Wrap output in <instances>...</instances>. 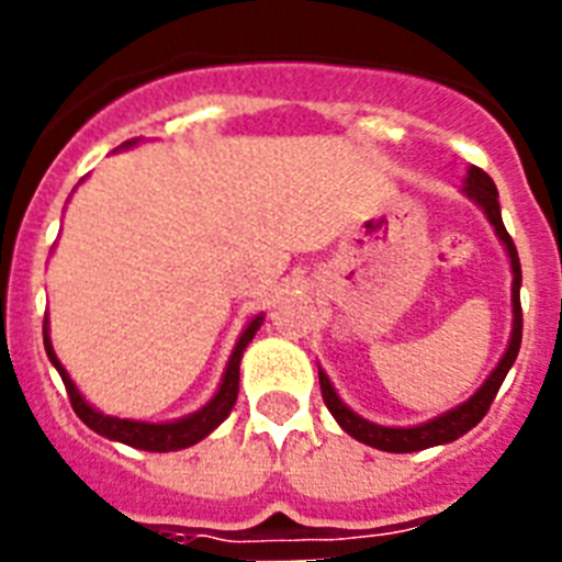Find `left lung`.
<instances>
[{"label": "left lung", "mask_w": 562, "mask_h": 562, "mask_svg": "<svg viewBox=\"0 0 562 562\" xmlns=\"http://www.w3.org/2000/svg\"><path fill=\"white\" fill-rule=\"evenodd\" d=\"M461 191H464L467 196H470V200L486 213V220H490V225L495 227V236L504 241L509 265H513V335H509V346H506L504 357H501V362L495 366V371L486 376L484 385H481L470 400L456 405V408L448 411V414L436 416V419L414 425V428H385V425H374V422L357 416L355 411H351L340 396H337V391L331 389L329 376L317 369V376H321V394H324L326 408L331 411L337 425H340L349 436H355L357 441H362V445L385 450V453H416V450L436 448V445H448V441H456L459 436H464L467 430H473L475 425L486 416L490 405H493L506 371L513 369L515 357H518L520 351V335H524V315H520V261H518V250H515L513 236L506 233L504 220H501L498 188H495V182L490 180L481 168L473 166L470 171H467V180Z\"/></svg>", "instance_id": "8db88e82"}]
</instances>
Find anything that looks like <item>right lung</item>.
Segmentation results:
<instances>
[{"label":"right lung","mask_w":562,"mask_h":562,"mask_svg":"<svg viewBox=\"0 0 562 562\" xmlns=\"http://www.w3.org/2000/svg\"><path fill=\"white\" fill-rule=\"evenodd\" d=\"M134 143L137 140H128L126 146H134ZM261 324H265V315H256L250 324H247V329L241 331L236 349H233L231 360H227V369L220 382V391L213 394V400L207 402L205 408H200L196 414H188L182 416V419H173V422L121 419V416H106L101 414V411L92 408V405L81 396V391L76 389V382L69 380L67 369L61 366L56 351H53V342H49V335H47V317H44V349H47L49 362H53V366L58 369V374H61L64 389H67L69 402H72V411H76L78 419H81L87 428H92L95 434L106 436V439L112 441H123V445H128V448L148 450V453H168V450L191 448V445L205 439L211 430H216L222 422L227 419V414L233 411L238 396V366H241V355H245V349L250 346V340L256 337L258 326Z\"/></svg>","instance_id":"obj_1"}]
</instances>
